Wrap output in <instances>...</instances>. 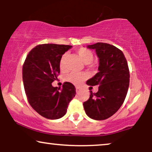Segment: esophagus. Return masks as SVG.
Instances as JSON below:
<instances>
[{"label": "esophagus", "mask_w": 152, "mask_h": 152, "mask_svg": "<svg viewBox=\"0 0 152 152\" xmlns=\"http://www.w3.org/2000/svg\"><path fill=\"white\" fill-rule=\"evenodd\" d=\"M80 87L77 86V87H76V92H77V93H79V92H80Z\"/></svg>", "instance_id": "34e87169"}]
</instances>
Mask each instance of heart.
Returning a JSON list of instances; mask_svg holds the SVG:
<instances>
[{
    "instance_id": "b5f03b06",
    "label": "heart",
    "mask_w": 152,
    "mask_h": 152,
    "mask_svg": "<svg viewBox=\"0 0 152 152\" xmlns=\"http://www.w3.org/2000/svg\"><path fill=\"white\" fill-rule=\"evenodd\" d=\"M77 53L80 56V57L83 60L84 63H86V66L88 68L91 70H95L96 68L97 64L93 61L94 55L93 53L86 48H80L77 49ZM68 57V53H64L61 55L59 60V67L61 70H65L66 68V59ZM88 77V75L86 72H70L65 76V80L66 82L71 83L75 85H80V84L86 80Z\"/></svg>"
}]
</instances>
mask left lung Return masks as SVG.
Wrapping results in <instances>:
<instances>
[{"label":"left lung","mask_w":152,"mask_h":152,"mask_svg":"<svg viewBox=\"0 0 152 152\" xmlns=\"http://www.w3.org/2000/svg\"><path fill=\"white\" fill-rule=\"evenodd\" d=\"M95 49L99 57V72L86 82L89 86L99 85L98 91L90 92L83 103L89 118L96 120L109 118L123 104L129 86V70L123 53L113 45L97 43L88 45Z\"/></svg>","instance_id":"1"}]
</instances>
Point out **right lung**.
Returning <instances> with one entry per match:
<instances>
[{
  "mask_svg": "<svg viewBox=\"0 0 152 152\" xmlns=\"http://www.w3.org/2000/svg\"><path fill=\"white\" fill-rule=\"evenodd\" d=\"M71 47L53 43L38 45L30 51L23 66V81L28 102L47 119L63 117L75 96V87L71 83L64 82L62 88L52 86L60 73V58Z\"/></svg>",
  "mask_w": 152,
  "mask_h": 152,
  "instance_id": "1",
  "label": "right lung"
}]
</instances>
